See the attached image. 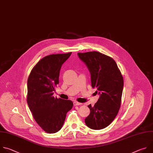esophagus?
Wrapping results in <instances>:
<instances>
[{
	"instance_id": "34e87169",
	"label": "esophagus",
	"mask_w": 153,
	"mask_h": 153,
	"mask_svg": "<svg viewBox=\"0 0 153 153\" xmlns=\"http://www.w3.org/2000/svg\"><path fill=\"white\" fill-rule=\"evenodd\" d=\"M82 104V103H80V102H78V101H75L74 102V105L75 106V105H81Z\"/></svg>"
}]
</instances>
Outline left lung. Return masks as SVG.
<instances>
[{"label":"left lung","instance_id":"obj_1","mask_svg":"<svg viewBox=\"0 0 153 153\" xmlns=\"http://www.w3.org/2000/svg\"><path fill=\"white\" fill-rule=\"evenodd\" d=\"M87 66L91 75L92 88L100 95L94 106L88 105L90 114L85 119L86 126L93 130L108 126L120 107L124 79L115 61L97 51L78 53Z\"/></svg>","mask_w":153,"mask_h":153}]
</instances>
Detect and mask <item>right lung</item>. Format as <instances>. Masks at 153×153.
I'll return each mask as SVG.
<instances>
[{
  "mask_svg": "<svg viewBox=\"0 0 153 153\" xmlns=\"http://www.w3.org/2000/svg\"><path fill=\"white\" fill-rule=\"evenodd\" d=\"M71 53L45 56L35 65L28 76V107L36 123L48 133H55L62 128L66 114L73 106L72 101L53 96L59 83L60 69Z\"/></svg>",
  "mask_w": 153,
  "mask_h": 153,
  "instance_id": "obj_1",
  "label": "right lung"
}]
</instances>
